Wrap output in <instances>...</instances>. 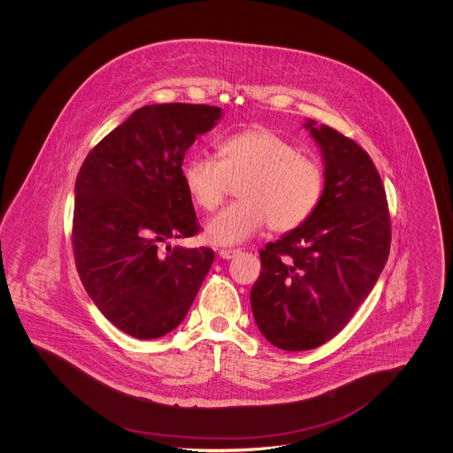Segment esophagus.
<instances>
[{
	"mask_svg": "<svg viewBox=\"0 0 453 453\" xmlns=\"http://www.w3.org/2000/svg\"><path fill=\"white\" fill-rule=\"evenodd\" d=\"M237 255H239V250H220L219 251V257L222 259L234 258Z\"/></svg>",
	"mask_w": 453,
	"mask_h": 453,
	"instance_id": "34e87169",
	"label": "esophagus"
}]
</instances>
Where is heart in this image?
I'll return each mask as SVG.
<instances>
[{"mask_svg":"<svg viewBox=\"0 0 453 453\" xmlns=\"http://www.w3.org/2000/svg\"><path fill=\"white\" fill-rule=\"evenodd\" d=\"M219 157L192 156L183 165L188 194L203 211H214L236 183L237 202L222 209L205 226L216 246H234L268 224L273 233H288L303 224L319 203L323 172L280 134L251 127L231 134L219 146Z\"/></svg>","mask_w":453,"mask_h":453,"instance_id":"1","label":"heart"}]
</instances>
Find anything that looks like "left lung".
I'll use <instances>...</instances> for the list:
<instances>
[{
    "mask_svg": "<svg viewBox=\"0 0 453 453\" xmlns=\"http://www.w3.org/2000/svg\"><path fill=\"white\" fill-rule=\"evenodd\" d=\"M321 152L319 203L297 229L259 251L251 309L261 334L287 351L336 336L380 277L390 250L386 190L355 141L305 119Z\"/></svg>",
    "mask_w": 453,
    "mask_h": 453,
    "instance_id": "1",
    "label": "left lung"
}]
</instances>
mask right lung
<instances>
[{
  "label": "right lung",
  "mask_w": 453,
  "mask_h": 453,
  "mask_svg": "<svg viewBox=\"0 0 453 453\" xmlns=\"http://www.w3.org/2000/svg\"><path fill=\"white\" fill-rule=\"evenodd\" d=\"M220 119L222 108L209 105L139 108L78 173L76 268L98 311L129 336L157 340L176 329L214 263L211 248L168 241L198 233L181 166L196 135Z\"/></svg>",
  "instance_id": "add662e5"
}]
</instances>
